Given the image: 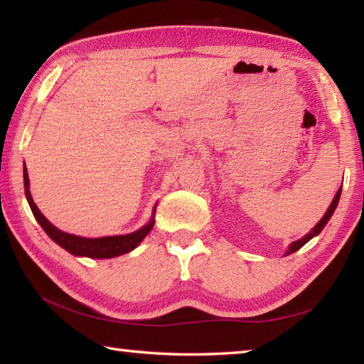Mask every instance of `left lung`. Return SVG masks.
Masks as SVG:
<instances>
[{
    "label": "left lung",
    "mask_w": 364,
    "mask_h": 364,
    "mask_svg": "<svg viewBox=\"0 0 364 364\" xmlns=\"http://www.w3.org/2000/svg\"><path fill=\"white\" fill-rule=\"evenodd\" d=\"M341 194H342V188L337 191V194H336L334 199H332L331 205H329V208H328V212H326V213H324V217L318 221L316 226L313 228V230H311L310 232L305 234L304 237L299 239V241H295V242H292L291 245H289V249H287V255H289V254H294V252H297L299 249L304 247V245H305L308 241H310V239H313L315 236H318V234L323 231V228H324L326 225H328V221L331 220L332 213H334V210H336V207H337V204H338V199H341Z\"/></svg>",
    "instance_id": "1"
}]
</instances>
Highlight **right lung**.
<instances>
[{"mask_svg":"<svg viewBox=\"0 0 364 364\" xmlns=\"http://www.w3.org/2000/svg\"><path fill=\"white\" fill-rule=\"evenodd\" d=\"M28 184L30 181H28L27 168H23V189H26V197L28 200L30 208H32L33 217L36 218V221H38L43 230H45L48 236L51 237L54 242L59 244L60 247L65 249L67 252H70L72 255L90 257V258H112V257L128 254V252H132L133 249L138 247L141 241H143V239L147 236V232H149L154 226V213H156V207H154L149 223L144 225L141 230L134 232L123 234V236H107V237H96V239L73 236V234L60 231L56 226L49 223L45 215H43L38 210V207L35 205L32 194H30Z\"/></svg>","mask_w":364,"mask_h":364,"instance_id":"obj_1","label":"right lung"}]
</instances>
